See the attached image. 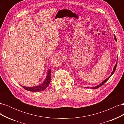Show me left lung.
Segmentation results:
<instances>
[{
  "mask_svg": "<svg viewBox=\"0 0 124 124\" xmlns=\"http://www.w3.org/2000/svg\"><path fill=\"white\" fill-rule=\"evenodd\" d=\"M114 39H115V40H116V41H117V40H116V37H115V35H114ZM117 62H116V65H115V66H114V68H113V72H112V73H111V74L110 75V77H108V78H106V80H104L102 83H100L99 85H98V86H95V87H87L86 88H92V89H96V88H99V87H101V86H102L103 84H104L105 83H106V82L109 79V78L112 76V75L113 74V73H114V72H115V70H116V66H117Z\"/></svg>",
  "mask_w": 124,
  "mask_h": 124,
  "instance_id": "8db88e82",
  "label": "left lung"
}]
</instances>
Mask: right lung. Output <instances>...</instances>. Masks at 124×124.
<instances>
[{
    "mask_svg": "<svg viewBox=\"0 0 124 124\" xmlns=\"http://www.w3.org/2000/svg\"><path fill=\"white\" fill-rule=\"evenodd\" d=\"M51 69L50 68L48 70V73L47 75L46 76V80L43 82L42 84H40L39 85L34 86V87H26V86H22L25 89L27 90L28 91H31V92H41L43 91L44 89H46L48 86L49 85V84L51 82Z\"/></svg>",
    "mask_w": 124,
    "mask_h": 124,
    "instance_id": "1",
    "label": "right lung"
}]
</instances>
